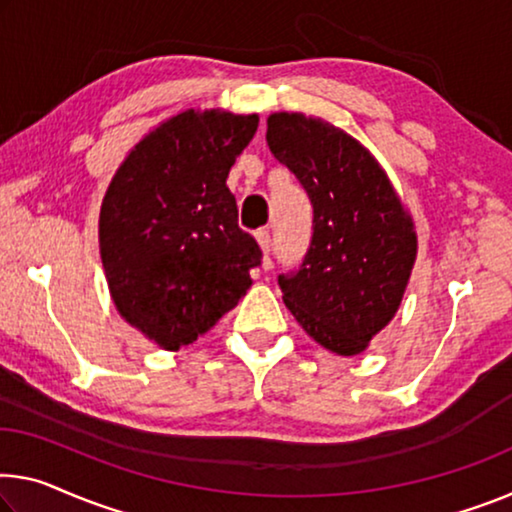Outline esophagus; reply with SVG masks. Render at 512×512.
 Returning a JSON list of instances; mask_svg holds the SVG:
<instances>
[{"mask_svg":"<svg viewBox=\"0 0 512 512\" xmlns=\"http://www.w3.org/2000/svg\"><path fill=\"white\" fill-rule=\"evenodd\" d=\"M256 240H258V247H261V251H263V267L267 270V267H272V261H270L272 235H270V231H258Z\"/></svg>","mask_w":512,"mask_h":512,"instance_id":"34e87169","label":"esophagus"}]
</instances>
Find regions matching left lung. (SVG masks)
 <instances>
[{
	"instance_id": "1",
	"label": "left lung",
	"mask_w": 512,
	"mask_h": 512,
	"mask_svg": "<svg viewBox=\"0 0 512 512\" xmlns=\"http://www.w3.org/2000/svg\"><path fill=\"white\" fill-rule=\"evenodd\" d=\"M265 139L313 203L302 267L279 277L283 304L325 350L361 355L410 283L419 251L410 210L375 155L334 123L274 112Z\"/></svg>"
}]
</instances>
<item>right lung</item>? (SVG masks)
I'll return each mask as SVG.
<instances>
[{
	"mask_svg": "<svg viewBox=\"0 0 512 512\" xmlns=\"http://www.w3.org/2000/svg\"><path fill=\"white\" fill-rule=\"evenodd\" d=\"M256 128L258 114L185 109L141 137L107 187L98 238L109 295L162 350L210 332L261 265L226 187Z\"/></svg>",
	"mask_w": 512,
	"mask_h": 512,
	"instance_id": "add662e5",
	"label": "right lung"
}]
</instances>
